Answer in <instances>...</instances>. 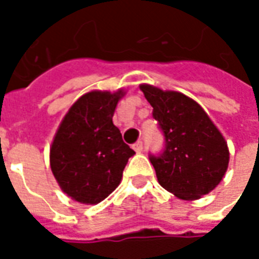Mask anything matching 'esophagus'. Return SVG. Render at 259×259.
<instances>
[{"instance_id": "1", "label": "esophagus", "mask_w": 259, "mask_h": 259, "mask_svg": "<svg viewBox=\"0 0 259 259\" xmlns=\"http://www.w3.org/2000/svg\"><path fill=\"white\" fill-rule=\"evenodd\" d=\"M143 148H144V144H143V141H137L135 146H133V150L136 152H141L143 151Z\"/></svg>"}]
</instances>
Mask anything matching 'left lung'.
Returning <instances> with one entry per match:
<instances>
[{"instance_id": "obj_1", "label": "left lung", "mask_w": 259, "mask_h": 259, "mask_svg": "<svg viewBox=\"0 0 259 259\" xmlns=\"http://www.w3.org/2000/svg\"><path fill=\"white\" fill-rule=\"evenodd\" d=\"M165 136V150L150 157L157 179L180 200H198L217 187L229 166L222 133L198 102L179 91L140 84Z\"/></svg>"}]
</instances>
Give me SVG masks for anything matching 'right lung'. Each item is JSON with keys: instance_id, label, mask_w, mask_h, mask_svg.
<instances>
[{"instance_id": "obj_1", "label": "right lung", "mask_w": 259, "mask_h": 259, "mask_svg": "<svg viewBox=\"0 0 259 259\" xmlns=\"http://www.w3.org/2000/svg\"><path fill=\"white\" fill-rule=\"evenodd\" d=\"M118 91H89L62 119L50 147V165L61 190L85 205L105 200L120 183L123 169L135 151L122 140L112 116Z\"/></svg>"}]
</instances>
